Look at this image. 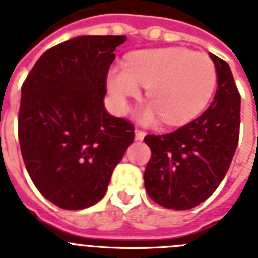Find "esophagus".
Masks as SVG:
<instances>
[{"instance_id": "obj_1", "label": "esophagus", "mask_w": 258, "mask_h": 258, "mask_svg": "<svg viewBox=\"0 0 258 258\" xmlns=\"http://www.w3.org/2000/svg\"><path fill=\"white\" fill-rule=\"evenodd\" d=\"M144 136H146V133L144 131H142V130H135V140H139V142H142V140L144 139Z\"/></svg>"}]
</instances>
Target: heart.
Instances as JSON below:
<instances>
[{"instance_id": "b5f03b06", "label": "heart", "mask_w": 258, "mask_h": 258, "mask_svg": "<svg viewBox=\"0 0 258 258\" xmlns=\"http://www.w3.org/2000/svg\"><path fill=\"white\" fill-rule=\"evenodd\" d=\"M216 79L209 56L184 47H164L135 51L125 66H112L107 87L119 114H124L128 99L138 98L143 86L151 102L138 115L139 122L155 124L164 119L169 125H181L204 110Z\"/></svg>"}]
</instances>
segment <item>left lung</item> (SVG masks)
<instances>
[{"mask_svg": "<svg viewBox=\"0 0 258 258\" xmlns=\"http://www.w3.org/2000/svg\"><path fill=\"white\" fill-rule=\"evenodd\" d=\"M209 56L217 74L209 107L173 133L144 138L152 154L144 187L164 208L184 211L205 202L223 181L237 147L240 94L229 64L213 54Z\"/></svg>", "mask_w": 258, "mask_h": 258, "instance_id": "obj_1", "label": "left lung"}]
</instances>
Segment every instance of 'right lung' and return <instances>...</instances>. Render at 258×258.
<instances>
[{
	"instance_id": "1",
	"label": "right lung",
	"mask_w": 258,
	"mask_h": 258,
	"mask_svg": "<svg viewBox=\"0 0 258 258\" xmlns=\"http://www.w3.org/2000/svg\"><path fill=\"white\" fill-rule=\"evenodd\" d=\"M124 35H81L41 55L21 90L18 138L29 176L49 202L89 208L134 142L104 108L106 78Z\"/></svg>"
}]
</instances>
